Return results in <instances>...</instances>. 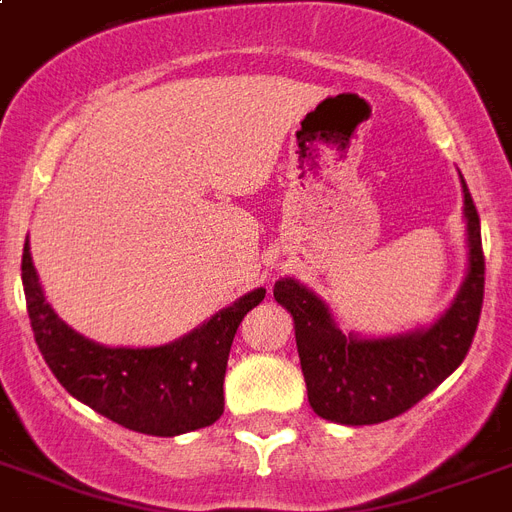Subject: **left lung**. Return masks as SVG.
I'll return each instance as SVG.
<instances>
[{
  "label": "left lung",
  "instance_id": "1",
  "mask_svg": "<svg viewBox=\"0 0 512 512\" xmlns=\"http://www.w3.org/2000/svg\"><path fill=\"white\" fill-rule=\"evenodd\" d=\"M470 271L446 314L427 330L397 338H351L333 325L322 300L295 279L273 284V298L295 319L308 403L338 424H381L405 413L454 373L470 351L483 308L481 217L464 185Z\"/></svg>",
  "mask_w": 512,
  "mask_h": 512
}]
</instances>
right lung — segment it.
Instances as JSON below:
<instances>
[{
	"mask_svg": "<svg viewBox=\"0 0 512 512\" xmlns=\"http://www.w3.org/2000/svg\"><path fill=\"white\" fill-rule=\"evenodd\" d=\"M31 330L42 357L66 392L115 424L174 438L209 427L225 411V368L241 319L265 298L249 292L193 333L155 349H107L66 327L45 300L29 239L21 260Z\"/></svg>",
	"mask_w": 512,
	"mask_h": 512,
	"instance_id": "obj_1",
	"label": "right lung"
}]
</instances>
